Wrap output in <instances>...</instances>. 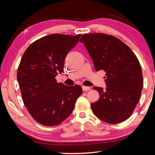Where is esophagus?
Wrapping results in <instances>:
<instances>
[{
	"label": "esophagus",
	"mask_w": 155,
	"mask_h": 155,
	"mask_svg": "<svg viewBox=\"0 0 155 155\" xmlns=\"http://www.w3.org/2000/svg\"><path fill=\"white\" fill-rule=\"evenodd\" d=\"M82 89L83 91H88V90H91V87H87V86H82Z\"/></svg>",
	"instance_id": "esophagus-1"
}]
</instances>
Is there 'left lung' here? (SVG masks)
<instances>
[{
  "instance_id": "left-lung-1",
  "label": "left lung",
  "mask_w": 155,
  "mask_h": 155,
  "mask_svg": "<svg viewBox=\"0 0 155 155\" xmlns=\"http://www.w3.org/2000/svg\"><path fill=\"white\" fill-rule=\"evenodd\" d=\"M79 41L87 50L96 71L106 72L105 90L94 87L100 94L98 101L91 104L94 115L109 124L127 120L143 88L142 72L137 57L127 44L107 34H84Z\"/></svg>"
}]
</instances>
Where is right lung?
Here are the masks:
<instances>
[{"label":"right lung","mask_w":155,"mask_h":155,"mask_svg":"<svg viewBox=\"0 0 155 155\" xmlns=\"http://www.w3.org/2000/svg\"><path fill=\"white\" fill-rule=\"evenodd\" d=\"M81 35L45 36L31 44L21 59L17 80L23 103L33 118L44 126L53 127L64 121L82 94L80 85H65L55 79L64 71L67 54Z\"/></svg>","instance_id":"add662e5"}]
</instances>
